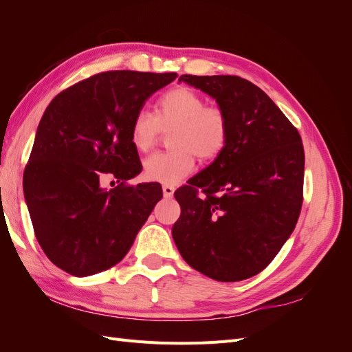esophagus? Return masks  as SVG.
Here are the masks:
<instances>
[{"label": "esophagus", "instance_id": "obj_1", "mask_svg": "<svg viewBox=\"0 0 352 352\" xmlns=\"http://www.w3.org/2000/svg\"><path fill=\"white\" fill-rule=\"evenodd\" d=\"M163 194H164V197H166V198L173 197V194H175V188H173V186H170V185H163Z\"/></svg>", "mask_w": 352, "mask_h": 352}]
</instances>
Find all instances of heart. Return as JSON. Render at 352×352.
I'll return each mask as SVG.
<instances>
[{"label": "heart", "instance_id": "1", "mask_svg": "<svg viewBox=\"0 0 352 352\" xmlns=\"http://www.w3.org/2000/svg\"><path fill=\"white\" fill-rule=\"evenodd\" d=\"M160 132H170L172 151L145 158L144 176L153 182L176 185L194 172L195 155L201 162L216 160L226 150L230 123L225 110L207 105L206 98L188 87H176L163 94L154 114L138 111L131 124V142L145 153L155 145Z\"/></svg>", "mask_w": 352, "mask_h": 352}]
</instances>
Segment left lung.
Returning <instances> with one entry per match:
<instances>
[{
  "instance_id": "8db88e82",
  "label": "left lung",
  "mask_w": 352,
  "mask_h": 352,
  "mask_svg": "<svg viewBox=\"0 0 352 352\" xmlns=\"http://www.w3.org/2000/svg\"><path fill=\"white\" fill-rule=\"evenodd\" d=\"M179 82L216 100L230 136L226 150L175 192L182 210L172 229L175 243L190 267L211 279L252 278L278 255L300 217L301 136L247 79L182 74Z\"/></svg>"
}]
</instances>
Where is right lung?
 <instances>
[{
	"label": "right lung",
	"mask_w": 352,
	"mask_h": 352,
	"mask_svg": "<svg viewBox=\"0 0 352 352\" xmlns=\"http://www.w3.org/2000/svg\"><path fill=\"white\" fill-rule=\"evenodd\" d=\"M176 73L102 72L50 102L23 173L35 236L51 263L78 278L113 267L131 250L163 190L129 185L142 166L131 124ZM120 185L107 191L100 177Z\"/></svg>",
	"instance_id": "obj_1"
}]
</instances>
